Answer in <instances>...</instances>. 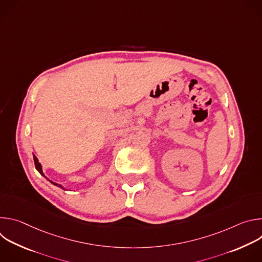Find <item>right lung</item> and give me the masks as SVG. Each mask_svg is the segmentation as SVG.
I'll return each mask as SVG.
<instances>
[{"label": "right lung", "mask_w": 262, "mask_h": 262, "mask_svg": "<svg viewBox=\"0 0 262 262\" xmlns=\"http://www.w3.org/2000/svg\"><path fill=\"white\" fill-rule=\"evenodd\" d=\"M33 158H34V163H35V167H36V169H37V171H38L42 176H45V174H43V172H42V167H41V164L38 162V159H37L34 155H33ZM46 177V176H45ZM47 178V177H46ZM49 181H51L54 185H58V186H60L61 189H63V190H66L65 188H63V186L61 185V184H58V183H56V182H54V181H52V180H50L49 178H47Z\"/></svg>", "instance_id": "right-lung-1"}]
</instances>
